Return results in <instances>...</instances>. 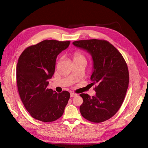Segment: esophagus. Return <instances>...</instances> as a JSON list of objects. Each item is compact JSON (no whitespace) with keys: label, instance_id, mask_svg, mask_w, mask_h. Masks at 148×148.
Wrapping results in <instances>:
<instances>
[{"label":"esophagus","instance_id":"1","mask_svg":"<svg viewBox=\"0 0 148 148\" xmlns=\"http://www.w3.org/2000/svg\"><path fill=\"white\" fill-rule=\"evenodd\" d=\"M77 96V94H75V93H70V96H71V97H75V96Z\"/></svg>","mask_w":148,"mask_h":148}]
</instances>
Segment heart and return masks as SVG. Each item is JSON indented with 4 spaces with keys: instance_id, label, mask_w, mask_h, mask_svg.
<instances>
[{
    "instance_id": "1",
    "label": "heart",
    "mask_w": 148,
    "mask_h": 148,
    "mask_svg": "<svg viewBox=\"0 0 148 148\" xmlns=\"http://www.w3.org/2000/svg\"><path fill=\"white\" fill-rule=\"evenodd\" d=\"M73 60L74 61H80V60H84L86 61L85 57L80 52H77L74 54V56H73Z\"/></svg>"
}]
</instances>
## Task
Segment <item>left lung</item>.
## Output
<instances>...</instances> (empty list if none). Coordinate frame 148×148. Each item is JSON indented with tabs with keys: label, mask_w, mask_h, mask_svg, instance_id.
I'll list each match as a JSON object with an SVG mask.
<instances>
[{
	"label": "left lung",
	"mask_w": 148,
	"mask_h": 148,
	"mask_svg": "<svg viewBox=\"0 0 148 148\" xmlns=\"http://www.w3.org/2000/svg\"><path fill=\"white\" fill-rule=\"evenodd\" d=\"M77 47L92 56L93 71L90 79L96 84V95L80 96L83 103L82 115L93 123H101L113 116L121 107L129 87V74L122 55L111 43L103 40H78L73 42Z\"/></svg>",
	"instance_id": "1"
}]
</instances>
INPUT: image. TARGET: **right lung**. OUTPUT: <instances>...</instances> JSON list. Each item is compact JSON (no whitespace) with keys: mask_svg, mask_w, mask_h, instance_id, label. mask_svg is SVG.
Masks as SVG:
<instances>
[{"mask_svg":"<svg viewBox=\"0 0 148 148\" xmlns=\"http://www.w3.org/2000/svg\"><path fill=\"white\" fill-rule=\"evenodd\" d=\"M70 43L45 40L26 48L18 59L16 83L19 96L27 111L37 120L48 123L60 119L70 99L67 91L58 93L47 88L55 73L57 56Z\"/></svg>","mask_w":148,"mask_h":148,"instance_id":"add662e5","label":"right lung"}]
</instances>
